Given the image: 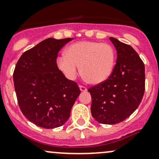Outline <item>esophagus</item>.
<instances>
[{
  "mask_svg": "<svg viewBox=\"0 0 159 159\" xmlns=\"http://www.w3.org/2000/svg\"><path fill=\"white\" fill-rule=\"evenodd\" d=\"M79 88H80V90H81V91H87V88L84 87V86L79 85Z\"/></svg>",
  "mask_w": 159,
  "mask_h": 159,
  "instance_id": "1",
  "label": "esophagus"
}]
</instances>
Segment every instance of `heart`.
Listing matches in <instances>:
<instances>
[{"label":"heart","mask_w":159,"mask_h":159,"mask_svg":"<svg viewBox=\"0 0 159 159\" xmlns=\"http://www.w3.org/2000/svg\"><path fill=\"white\" fill-rule=\"evenodd\" d=\"M115 54L111 45L98 41H81L74 43L65 54L57 58V66L70 80L81 72L87 81L99 84L108 79L115 65Z\"/></svg>","instance_id":"heart-1"}]
</instances>
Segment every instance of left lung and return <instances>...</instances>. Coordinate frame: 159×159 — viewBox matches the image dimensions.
<instances>
[{
  "label": "left lung",
  "instance_id": "obj_1",
  "mask_svg": "<svg viewBox=\"0 0 159 159\" xmlns=\"http://www.w3.org/2000/svg\"><path fill=\"white\" fill-rule=\"evenodd\" d=\"M110 41L117 51L114 69L108 79L88 89L93 118L106 125L129 118L140 105L145 89V65L138 53L116 38Z\"/></svg>",
  "mask_w": 159,
  "mask_h": 159
}]
</instances>
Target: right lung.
Instances as JSON below:
<instances>
[{
    "label": "right lung",
    "mask_w": 159,
    "mask_h": 159,
    "mask_svg": "<svg viewBox=\"0 0 159 159\" xmlns=\"http://www.w3.org/2000/svg\"><path fill=\"white\" fill-rule=\"evenodd\" d=\"M72 38H48L23 53L14 68V84L20 111L44 129L63 125L81 93L57 65L59 51Z\"/></svg>",
    "instance_id": "obj_1"
}]
</instances>
